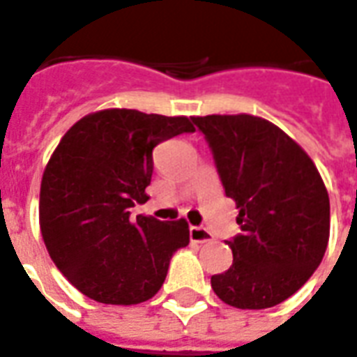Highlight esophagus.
<instances>
[{
  "label": "esophagus",
  "mask_w": 357,
  "mask_h": 357,
  "mask_svg": "<svg viewBox=\"0 0 357 357\" xmlns=\"http://www.w3.org/2000/svg\"><path fill=\"white\" fill-rule=\"evenodd\" d=\"M189 238L192 243H208V241H211V239H213V236H211V232H209V230H206V228H202V227H190Z\"/></svg>",
  "instance_id": "1"
}]
</instances>
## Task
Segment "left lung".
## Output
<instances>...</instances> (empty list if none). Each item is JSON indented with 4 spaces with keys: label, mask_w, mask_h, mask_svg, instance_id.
Segmentation results:
<instances>
[{
    "label": "left lung",
    "mask_w": 357,
    "mask_h": 357,
    "mask_svg": "<svg viewBox=\"0 0 357 357\" xmlns=\"http://www.w3.org/2000/svg\"><path fill=\"white\" fill-rule=\"evenodd\" d=\"M213 153L241 232L234 262L211 277L228 305L268 309L303 287L330 239V197L309 155L277 125L249 114L192 118Z\"/></svg>",
    "instance_id": "1"
}]
</instances>
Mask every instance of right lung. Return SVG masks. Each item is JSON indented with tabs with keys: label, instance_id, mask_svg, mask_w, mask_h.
Segmentation results:
<instances>
[{
	"label": "right lung",
	"instance_id": "1",
	"mask_svg": "<svg viewBox=\"0 0 357 357\" xmlns=\"http://www.w3.org/2000/svg\"><path fill=\"white\" fill-rule=\"evenodd\" d=\"M183 132H195L183 116L112 108L76 121L58 144L40 183V234L84 296L108 305L148 301L174 252L189 245L185 219L130 217L135 204L148 202L153 148Z\"/></svg>",
	"mask_w": 357,
	"mask_h": 357
}]
</instances>
